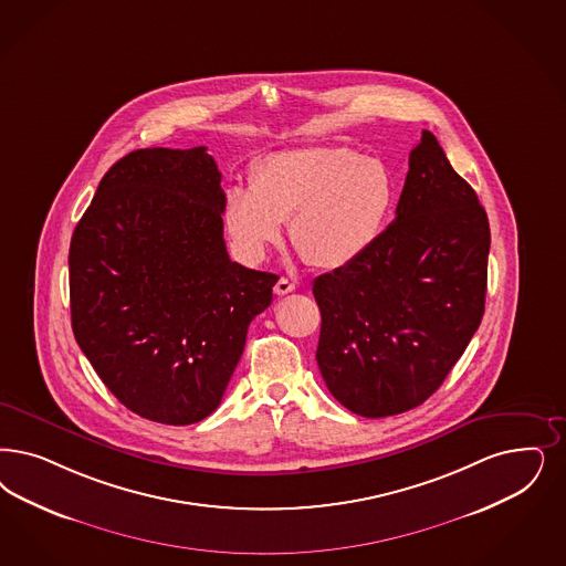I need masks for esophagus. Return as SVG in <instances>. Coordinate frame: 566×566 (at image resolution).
<instances>
[{
	"mask_svg": "<svg viewBox=\"0 0 566 566\" xmlns=\"http://www.w3.org/2000/svg\"><path fill=\"white\" fill-rule=\"evenodd\" d=\"M294 289H296V286H294L289 277H280V280L275 282V286H273V293L277 294V296H284V294L293 293Z\"/></svg>",
	"mask_w": 566,
	"mask_h": 566,
	"instance_id": "34e87169",
	"label": "esophagus"
}]
</instances>
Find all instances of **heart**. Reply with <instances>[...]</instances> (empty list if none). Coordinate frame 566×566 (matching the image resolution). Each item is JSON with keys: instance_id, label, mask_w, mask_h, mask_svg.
I'll use <instances>...</instances> for the list:
<instances>
[{"instance_id": "1", "label": "heart", "mask_w": 566, "mask_h": 566, "mask_svg": "<svg viewBox=\"0 0 566 566\" xmlns=\"http://www.w3.org/2000/svg\"><path fill=\"white\" fill-rule=\"evenodd\" d=\"M397 202L387 163L352 148H303L265 156L251 186L226 192L223 223L235 251L265 259L291 219L294 249L322 270H343L378 242Z\"/></svg>"}]
</instances>
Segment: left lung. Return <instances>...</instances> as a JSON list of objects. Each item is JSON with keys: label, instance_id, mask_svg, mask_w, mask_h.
<instances>
[{"label": "left lung", "instance_id": "obj_1", "mask_svg": "<svg viewBox=\"0 0 566 566\" xmlns=\"http://www.w3.org/2000/svg\"><path fill=\"white\" fill-rule=\"evenodd\" d=\"M485 209L437 137L422 132L397 217L349 268L315 277V359L347 410L385 418L424 403L485 313Z\"/></svg>", "mask_w": 566, "mask_h": 566}]
</instances>
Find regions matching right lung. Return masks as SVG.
Masks as SVG:
<instances>
[{"instance_id":"right-lung-1","label":"right lung","mask_w":566,"mask_h":566,"mask_svg":"<svg viewBox=\"0 0 566 566\" xmlns=\"http://www.w3.org/2000/svg\"><path fill=\"white\" fill-rule=\"evenodd\" d=\"M226 195L205 146L117 160L69 251L71 322L102 382L137 416L184 427L217 410L275 273L230 259Z\"/></svg>"}]
</instances>
